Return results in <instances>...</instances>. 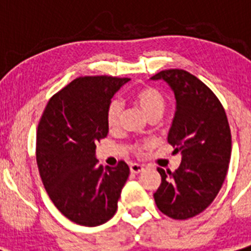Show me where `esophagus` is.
Listing matches in <instances>:
<instances>
[{
  "label": "esophagus",
  "instance_id": "1",
  "mask_svg": "<svg viewBox=\"0 0 251 251\" xmlns=\"http://www.w3.org/2000/svg\"><path fill=\"white\" fill-rule=\"evenodd\" d=\"M129 168H130V172H132V174H136V175L143 171V166L139 165V163H130Z\"/></svg>",
  "mask_w": 251,
  "mask_h": 251
}]
</instances>
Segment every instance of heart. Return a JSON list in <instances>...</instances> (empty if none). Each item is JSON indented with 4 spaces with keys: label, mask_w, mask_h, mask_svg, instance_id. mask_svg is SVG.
Masks as SVG:
<instances>
[{
    "label": "heart",
    "mask_w": 251,
    "mask_h": 251,
    "mask_svg": "<svg viewBox=\"0 0 251 251\" xmlns=\"http://www.w3.org/2000/svg\"><path fill=\"white\" fill-rule=\"evenodd\" d=\"M132 99L150 119L161 118L162 115L165 114L166 108H167V99L163 95V93L157 89V88H154V86H139L132 93ZM121 103L113 99L108 104L105 110L106 126H108L109 129H114V128L118 127L119 121H121Z\"/></svg>",
    "instance_id": "heart-1"
}]
</instances>
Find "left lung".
Segmentation results:
<instances>
[{
    "instance_id": "obj_1",
    "label": "left lung",
    "mask_w": 251,
    "mask_h": 251,
    "mask_svg": "<svg viewBox=\"0 0 251 251\" xmlns=\"http://www.w3.org/2000/svg\"><path fill=\"white\" fill-rule=\"evenodd\" d=\"M151 79H163L174 90L177 109L168 143L182 154L174 172L157 168L161 185L153 197L162 214L186 220L210 206L225 181L231 156L230 126L215 93L191 73L167 69Z\"/></svg>"
}]
</instances>
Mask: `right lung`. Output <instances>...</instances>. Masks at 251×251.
<instances>
[{
	"label": "right lung",
	"mask_w": 251,
	"mask_h": 251,
	"mask_svg": "<svg viewBox=\"0 0 251 251\" xmlns=\"http://www.w3.org/2000/svg\"><path fill=\"white\" fill-rule=\"evenodd\" d=\"M129 77L79 76L48 101L36 133V162L46 192L69 220L98 226L117 211L129 167L98 165L97 142L105 138V110Z\"/></svg>",
	"instance_id": "obj_1"
}]
</instances>
